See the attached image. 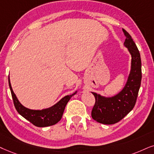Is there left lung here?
Segmentation results:
<instances>
[{
  "mask_svg": "<svg viewBox=\"0 0 154 154\" xmlns=\"http://www.w3.org/2000/svg\"><path fill=\"white\" fill-rule=\"evenodd\" d=\"M123 31L126 36L124 45L131 57V69L125 85L117 94L106 97L91 92L96 100L91 116L101 124H116L127 115L136 104L141 86V60L139 51L129 32L124 29Z\"/></svg>",
  "mask_w": 154,
  "mask_h": 154,
  "instance_id": "obj_1",
  "label": "left lung"
}]
</instances>
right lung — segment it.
<instances>
[{
  "label": "right lung",
  "instance_id": "obj_1",
  "mask_svg": "<svg viewBox=\"0 0 154 154\" xmlns=\"http://www.w3.org/2000/svg\"><path fill=\"white\" fill-rule=\"evenodd\" d=\"M8 83L11 94H12L13 103H14L17 112L25 119L29 121L38 127H46V126H52L60 122L63 116L67 102H69L72 97L77 93V91L76 90L73 94L65 96L59 102H57L55 104L49 108L43 109L41 110L30 109L25 107L19 102L18 99L17 98L16 95L13 90L10 77H8Z\"/></svg>",
  "mask_w": 154,
  "mask_h": 154
}]
</instances>
